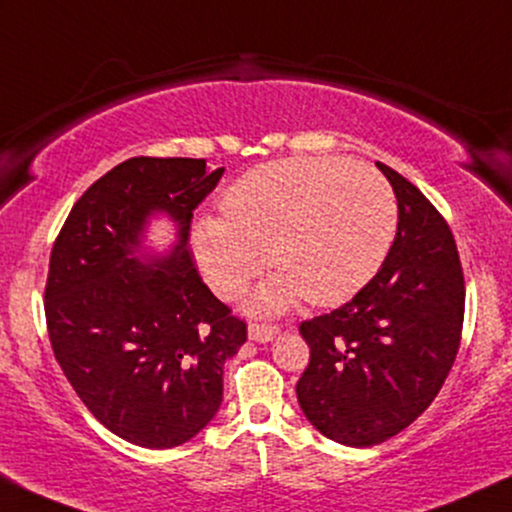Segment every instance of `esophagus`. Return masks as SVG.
Returning a JSON list of instances; mask_svg holds the SVG:
<instances>
[{
  "label": "esophagus",
  "instance_id": "34e87169",
  "mask_svg": "<svg viewBox=\"0 0 512 512\" xmlns=\"http://www.w3.org/2000/svg\"><path fill=\"white\" fill-rule=\"evenodd\" d=\"M277 332H280V327L277 325H258V323L249 325V339L258 344L273 342V339L277 337Z\"/></svg>",
  "mask_w": 512,
  "mask_h": 512
}]
</instances>
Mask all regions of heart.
Listing matches in <instances>:
<instances>
[{
  "label": "heart",
  "instance_id": "heart-1",
  "mask_svg": "<svg viewBox=\"0 0 512 512\" xmlns=\"http://www.w3.org/2000/svg\"><path fill=\"white\" fill-rule=\"evenodd\" d=\"M220 208L194 223V258L223 299H237L270 261L277 273L251 299L256 313L287 311L301 296L315 306L351 299L380 270L399 216L375 168L325 156L246 170Z\"/></svg>",
  "mask_w": 512,
  "mask_h": 512
}]
</instances>
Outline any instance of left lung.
Segmentation results:
<instances>
[{
	"instance_id": "8db88e82",
	"label": "left lung",
	"mask_w": 512,
	"mask_h": 512,
	"mask_svg": "<svg viewBox=\"0 0 512 512\" xmlns=\"http://www.w3.org/2000/svg\"><path fill=\"white\" fill-rule=\"evenodd\" d=\"M399 225L377 275L349 304L301 323L311 361L296 382L306 420L344 446L399 434L439 394L460 346L465 282L456 242L418 187L377 161Z\"/></svg>"
}]
</instances>
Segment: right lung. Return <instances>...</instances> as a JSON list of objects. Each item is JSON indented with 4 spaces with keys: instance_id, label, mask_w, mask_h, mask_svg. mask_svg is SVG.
<instances>
[{
    "instance_id": "1",
    "label": "right lung",
    "mask_w": 512,
    "mask_h": 512,
    "mask_svg": "<svg viewBox=\"0 0 512 512\" xmlns=\"http://www.w3.org/2000/svg\"><path fill=\"white\" fill-rule=\"evenodd\" d=\"M223 170L204 159L118 163L75 201L49 258L56 361L94 418L142 449H173L204 430L223 401V365L246 342L187 246L192 211ZM156 215L176 225L166 255L143 246Z\"/></svg>"
}]
</instances>
